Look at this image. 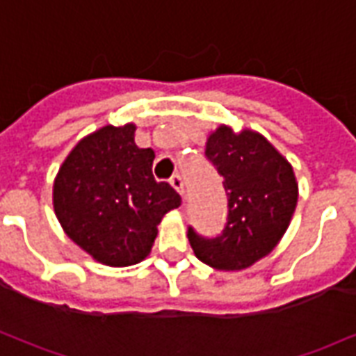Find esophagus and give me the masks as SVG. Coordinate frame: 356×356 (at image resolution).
<instances>
[{"mask_svg":"<svg viewBox=\"0 0 356 356\" xmlns=\"http://www.w3.org/2000/svg\"><path fill=\"white\" fill-rule=\"evenodd\" d=\"M170 183H171V186H173V188H175L179 194H181V196L185 194V181H183V177H181L179 173H175V175L170 179Z\"/></svg>","mask_w":356,"mask_h":356,"instance_id":"obj_1","label":"esophagus"}]
</instances>
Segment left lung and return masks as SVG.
<instances>
[{
    "label": "left lung",
    "instance_id": "left-lung-1",
    "mask_svg": "<svg viewBox=\"0 0 356 356\" xmlns=\"http://www.w3.org/2000/svg\"><path fill=\"white\" fill-rule=\"evenodd\" d=\"M206 158L223 175L229 213L221 234L206 238L188 227L196 257L219 270H242L280 242L298 206L293 170L263 135L221 125L206 143Z\"/></svg>",
    "mask_w": 356,
    "mask_h": 356
}]
</instances>
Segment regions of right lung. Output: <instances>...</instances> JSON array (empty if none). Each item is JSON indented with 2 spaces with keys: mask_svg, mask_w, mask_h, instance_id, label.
Segmentation results:
<instances>
[{
  "mask_svg": "<svg viewBox=\"0 0 356 356\" xmlns=\"http://www.w3.org/2000/svg\"><path fill=\"white\" fill-rule=\"evenodd\" d=\"M154 150L135 145V125H104L68 154L53 185L58 223L93 259L110 267L143 261L177 191L152 175Z\"/></svg>",
  "mask_w": 356,
  "mask_h": 356,
  "instance_id": "obj_1",
  "label": "right lung"
}]
</instances>
